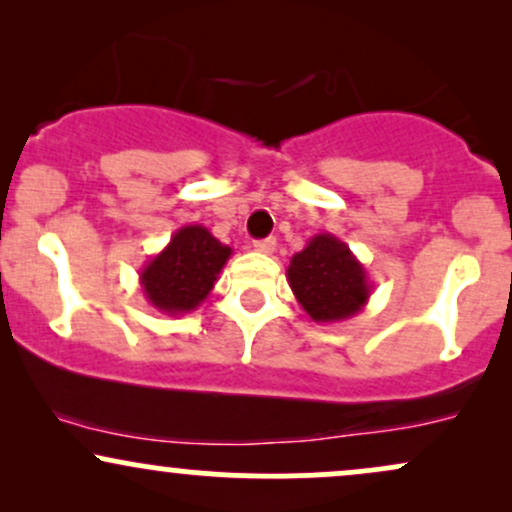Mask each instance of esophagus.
I'll return each mask as SVG.
<instances>
[{
  "label": "esophagus",
  "mask_w": 512,
  "mask_h": 512,
  "mask_svg": "<svg viewBox=\"0 0 512 512\" xmlns=\"http://www.w3.org/2000/svg\"><path fill=\"white\" fill-rule=\"evenodd\" d=\"M257 252H262V255H272L276 250V240L274 238H264V240H255V245H252Z\"/></svg>",
  "instance_id": "obj_1"
}]
</instances>
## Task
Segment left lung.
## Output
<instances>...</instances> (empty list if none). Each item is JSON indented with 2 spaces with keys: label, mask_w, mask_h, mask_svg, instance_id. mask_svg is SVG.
I'll return each mask as SVG.
<instances>
[{
  "label": "left lung",
  "mask_w": 512,
  "mask_h": 512,
  "mask_svg": "<svg viewBox=\"0 0 512 512\" xmlns=\"http://www.w3.org/2000/svg\"><path fill=\"white\" fill-rule=\"evenodd\" d=\"M286 279L315 322H342L366 308L370 286L366 267L356 260L349 245L332 233H317L301 252L291 257Z\"/></svg>",
  "instance_id": "8db88e82"
}]
</instances>
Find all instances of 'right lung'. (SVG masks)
Wrapping results in <instances>:
<instances>
[{
	"label": "right lung",
	"mask_w": 512,
	"mask_h": 512,
	"mask_svg": "<svg viewBox=\"0 0 512 512\" xmlns=\"http://www.w3.org/2000/svg\"><path fill=\"white\" fill-rule=\"evenodd\" d=\"M231 252L199 223L178 228L166 248L139 272L146 301L166 315L197 310L214 289Z\"/></svg>",
	"instance_id": "1"
}]
</instances>
